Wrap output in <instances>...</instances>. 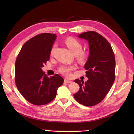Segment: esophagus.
<instances>
[{"label": "esophagus", "mask_w": 134, "mask_h": 134, "mask_svg": "<svg viewBox=\"0 0 134 134\" xmlns=\"http://www.w3.org/2000/svg\"><path fill=\"white\" fill-rule=\"evenodd\" d=\"M64 82H65V83H71L72 81L69 80V79H64Z\"/></svg>", "instance_id": "34e87169"}]
</instances>
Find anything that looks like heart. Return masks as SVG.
<instances>
[{
	"label": "heart",
	"mask_w": 134,
	"mask_h": 134,
	"mask_svg": "<svg viewBox=\"0 0 134 134\" xmlns=\"http://www.w3.org/2000/svg\"><path fill=\"white\" fill-rule=\"evenodd\" d=\"M64 42L71 51L74 55H76L77 59L79 62H83L86 60L88 56V53L86 51L82 50V45L80 41L75 38L68 37L65 40ZM56 48V44H53L51 47L50 51L51 55H52L55 52ZM75 69V66L74 65H62L59 68V71L65 76H70L71 71Z\"/></svg>",
	"instance_id": "heart-1"
}]
</instances>
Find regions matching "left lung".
<instances>
[{"instance_id": "obj_1", "label": "left lung", "mask_w": 134, "mask_h": 134, "mask_svg": "<svg viewBox=\"0 0 134 134\" xmlns=\"http://www.w3.org/2000/svg\"><path fill=\"white\" fill-rule=\"evenodd\" d=\"M78 37L89 42L90 54L84 66L89 79H75L80 88L74 97L81 104L92 107L103 100L115 81V54L109 42L97 32L89 31Z\"/></svg>"}]
</instances>
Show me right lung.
I'll return each mask as SVG.
<instances>
[{"mask_svg": "<svg viewBox=\"0 0 134 134\" xmlns=\"http://www.w3.org/2000/svg\"><path fill=\"white\" fill-rule=\"evenodd\" d=\"M56 38L55 34H39L25 42L17 56L15 85L25 99L33 105H43L52 101L64 82L59 75L55 74L49 78L41 69L49 60Z\"/></svg>", "mask_w": 134, "mask_h": 134, "instance_id": "1", "label": "right lung"}]
</instances>
